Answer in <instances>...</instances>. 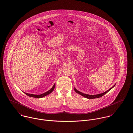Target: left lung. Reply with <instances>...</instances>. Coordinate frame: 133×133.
<instances>
[{
	"instance_id": "8db88e82",
	"label": "left lung",
	"mask_w": 133,
	"mask_h": 133,
	"mask_svg": "<svg viewBox=\"0 0 133 133\" xmlns=\"http://www.w3.org/2000/svg\"><path fill=\"white\" fill-rule=\"evenodd\" d=\"M115 85H114L112 88H111L110 89H109L108 90H107V91L103 92V93L99 94H96V95H88V94H86L83 93H82V92L78 91V90H77L76 89L74 88V90H75V91L76 93L79 94L80 95L83 96L84 97H86V98H89V99H93V98H99V97H101L103 96L105 94H106L107 92H108L111 89L113 88L115 86Z\"/></svg>"
}]
</instances>
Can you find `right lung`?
<instances>
[{
    "instance_id": "1",
    "label": "right lung",
    "mask_w": 133,
    "mask_h": 133,
    "mask_svg": "<svg viewBox=\"0 0 133 133\" xmlns=\"http://www.w3.org/2000/svg\"><path fill=\"white\" fill-rule=\"evenodd\" d=\"M55 84L54 85V86L52 87V88L50 90H49V91H48L47 92H45L44 93H43V94H40V95H35V94H31L26 93H25V92H24V93H25V94H26L27 95H28L29 96H30V97H35V98H41V97H44V96H46V95H48V94H50V93H51V92L54 91V89H55Z\"/></svg>"
}]
</instances>
